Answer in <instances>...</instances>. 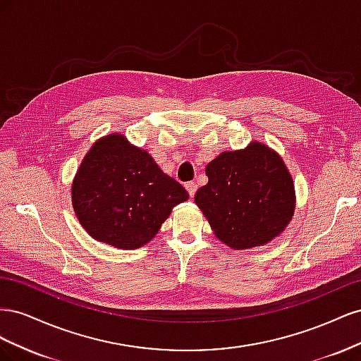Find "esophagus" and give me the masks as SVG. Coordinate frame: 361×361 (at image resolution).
<instances>
[{"instance_id": "obj_1", "label": "esophagus", "mask_w": 361, "mask_h": 361, "mask_svg": "<svg viewBox=\"0 0 361 361\" xmlns=\"http://www.w3.org/2000/svg\"><path fill=\"white\" fill-rule=\"evenodd\" d=\"M185 188H187L190 197H194L195 191H197V183H195V182H188L187 185H185Z\"/></svg>"}]
</instances>
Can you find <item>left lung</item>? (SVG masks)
<instances>
[{
	"label": "left lung",
	"mask_w": 361,
	"mask_h": 361,
	"mask_svg": "<svg viewBox=\"0 0 361 361\" xmlns=\"http://www.w3.org/2000/svg\"><path fill=\"white\" fill-rule=\"evenodd\" d=\"M207 183L195 204L215 236L235 250L268 244L289 224L295 211L290 173L277 152L253 141L223 152L206 166Z\"/></svg>",
	"instance_id": "left-lung-1"
}]
</instances>
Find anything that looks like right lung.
Segmentation results:
<instances>
[{
    "instance_id": "add662e5",
    "label": "right lung",
    "mask_w": 361,
    "mask_h": 361,
    "mask_svg": "<svg viewBox=\"0 0 361 361\" xmlns=\"http://www.w3.org/2000/svg\"><path fill=\"white\" fill-rule=\"evenodd\" d=\"M185 200L187 190L122 134L97 140L72 183L73 211L85 232L123 250L147 244Z\"/></svg>"
}]
</instances>
